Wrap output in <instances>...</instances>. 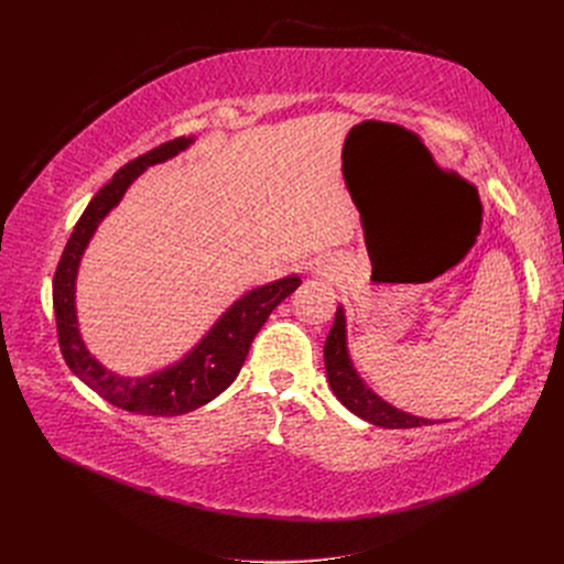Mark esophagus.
<instances>
[{"label":"esophagus","mask_w":564,"mask_h":564,"mask_svg":"<svg viewBox=\"0 0 564 564\" xmlns=\"http://www.w3.org/2000/svg\"><path fill=\"white\" fill-rule=\"evenodd\" d=\"M313 272H315L317 276L332 279V276L338 272V260H336V258H319V260H315Z\"/></svg>","instance_id":"34e87169"}]
</instances>
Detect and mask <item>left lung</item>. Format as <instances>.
I'll return each instance as SVG.
<instances>
[{"label":"left lung","mask_w":564,"mask_h":564,"mask_svg":"<svg viewBox=\"0 0 564 564\" xmlns=\"http://www.w3.org/2000/svg\"><path fill=\"white\" fill-rule=\"evenodd\" d=\"M324 368H327V379L334 395L359 419L389 430H406V427H421L432 425V421L411 416V413L395 409L387 400H381L372 389L366 387V381L354 368L347 349V324L343 306L336 308L334 327L324 343Z\"/></svg>","instance_id":"obj_1"}]
</instances>
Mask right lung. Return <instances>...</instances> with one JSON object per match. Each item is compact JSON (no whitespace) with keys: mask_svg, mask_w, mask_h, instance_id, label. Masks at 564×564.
I'll return each mask as SVG.
<instances>
[{"mask_svg":"<svg viewBox=\"0 0 564 564\" xmlns=\"http://www.w3.org/2000/svg\"><path fill=\"white\" fill-rule=\"evenodd\" d=\"M192 143L194 137H177L118 169L111 181L86 205L62 253V260L56 264L52 281L58 347H62L68 368L109 404L141 413V416H181V413L194 411L224 393L235 377L240 375L249 347L267 317L302 283L300 276L292 274L249 290L230 308H226L210 332L181 361L153 375L121 377L91 357V351L86 349L82 340L75 308V283L82 256L100 221L121 203L123 194L137 177L148 166L162 164L183 153Z\"/></svg>","mask_w":564,"mask_h":564,"instance_id":"obj_1","label":"right lung"}]
</instances>
